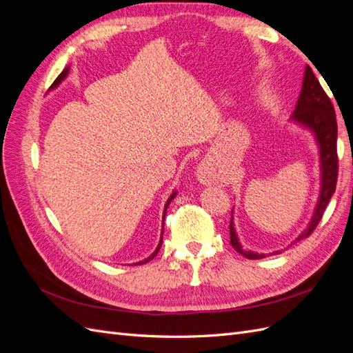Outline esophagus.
I'll return each mask as SVG.
<instances>
[{
	"mask_svg": "<svg viewBox=\"0 0 353 353\" xmlns=\"http://www.w3.org/2000/svg\"><path fill=\"white\" fill-rule=\"evenodd\" d=\"M197 178L203 184H212V181H213V176H212V172L209 170V168L203 163L199 165V168H197Z\"/></svg>",
	"mask_w": 353,
	"mask_h": 353,
	"instance_id": "esophagus-1",
	"label": "esophagus"
}]
</instances>
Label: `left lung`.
Listing matches in <instances>:
<instances>
[{"instance_id":"8db88e82","label":"left lung","mask_w":353,"mask_h":353,"mask_svg":"<svg viewBox=\"0 0 353 353\" xmlns=\"http://www.w3.org/2000/svg\"><path fill=\"white\" fill-rule=\"evenodd\" d=\"M292 121L309 128L315 135L319 147V159H321V193L314 210V216L309 222L306 230L297 237L296 241L303 240L312 234L318 222L321 221L325 208L331 196L334 194L339 172V157H337V122L334 108L331 104L328 95L323 90L321 83L315 78L312 69L306 66L302 83V91L299 95L296 109L292 114ZM230 243L241 256L248 259H262L263 254L256 252L244 250L239 241L234 230L232 219L230 222Z\"/></svg>"}]
</instances>
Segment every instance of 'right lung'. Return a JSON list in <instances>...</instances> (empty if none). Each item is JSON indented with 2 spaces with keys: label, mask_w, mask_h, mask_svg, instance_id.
<instances>
[{
  "label": "right lung",
  "mask_w": 353,
  "mask_h": 353,
  "mask_svg": "<svg viewBox=\"0 0 353 353\" xmlns=\"http://www.w3.org/2000/svg\"><path fill=\"white\" fill-rule=\"evenodd\" d=\"M68 73H69V68H66L65 70H63L60 74H59V77L56 78V81L54 82H52V85H51V87L50 88H56L57 87V85L63 81V79H65L66 77H68ZM176 196V191H174V193L172 194H170V197L168 199V201H166V205H165V212H163V219H165V215H166V209H168V206H169V203L170 201H172V199ZM163 228V227H162ZM162 234H163V231H162ZM162 240H163V237L162 239H160V243H159V245H157V249L150 254V256H148V258L145 259V261H141V262H138V263H147V262H150L153 258H154V256L159 253V250H160V245H162Z\"/></svg>",
  "instance_id": "obj_1"
}]
</instances>
